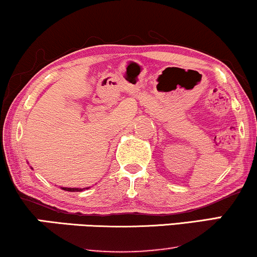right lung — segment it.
<instances>
[{"instance_id": "right-lung-1", "label": "right lung", "mask_w": 257, "mask_h": 257, "mask_svg": "<svg viewBox=\"0 0 257 257\" xmlns=\"http://www.w3.org/2000/svg\"><path fill=\"white\" fill-rule=\"evenodd\" d=\"M65 191H70V192H80V191L85 190V188H76V187H63Z\"/></svg>"}]
</instances>
